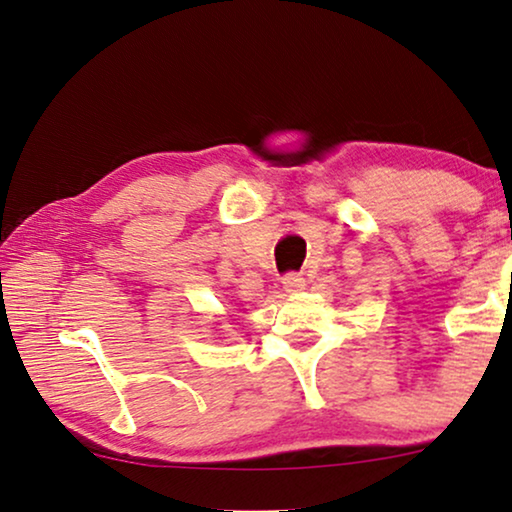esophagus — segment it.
<instances>
[{
	"label": "esophagus",
	"mask_w": 512,
	"mask_h": 512,
	"mask_svg": "<svg viewBox=\"0 0 512 512\" xmlns=\"http://www.w3.org/2000/svg\"><path fill=\"white\" fill-rule=\"evenodd\" d=\"M304 285H306V281L302 278V274L283 276V290L285 292H299V290H304Z\"/></svg>",
	"instance_id": "1"
}]
</instances>
